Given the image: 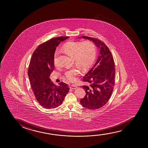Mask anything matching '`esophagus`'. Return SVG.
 Here are the masks:
<instances>
[{"instance_id": "1", "label": "esophagus", "mask_w": 148, "mask_h": 148, "mask_svg": "<svg viewBox=\"0 0 148 148\" xmlns=\"http://www.w3.org/2000/svg\"><path fill=\"white\" fill-rule=\"evenodd\" d=\"M70 88H71V89H76L77 88V86L76 85H75V84H72V85H71V86H70Z\"/></svg>"}]
</instances>
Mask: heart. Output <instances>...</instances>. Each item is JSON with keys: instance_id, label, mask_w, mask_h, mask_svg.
Instances as JSON below:
<instances>
[{"instance_id": "1", "label": "heart", "mask_w": 148, "mask_h": 148, "mask_svg": "<svg viewBox=\"0 0 148 148\" xmlns=\"http://www.w3.org/2000/svg\"><path fill=\"white\" fill-rule=\"evenodd\" d=\"M63 49L67 55L73 57L74 61L77 66L65 72L64 75L69 81H75L80 72V68L85 70L89 68L95 61L97 53V47L93 41L89 40L72 41L64 45ZM59 51H55L53 62L55 67L60 66L58 57Z\"/></svg>"}]
</instances>
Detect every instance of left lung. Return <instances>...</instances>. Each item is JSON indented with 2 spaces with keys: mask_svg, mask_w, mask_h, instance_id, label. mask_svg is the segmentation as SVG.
<instances>
[{
  "mask_svg": "<svg viewBox=\"0 0 148 148\" xmlns=\"http://www.w3.org/2000/svg\"><path fill=\"white\" fill-rule=\"evenodd\" d=\"M95 43L100 47V55L93 67L83 77L87 85L82 87L86 95L80 99V103L88 109L97 110L107 103L111 97L115 85V68L113 57L105 43L97 38L82 36Z\"/></svg>",
  "mask_w": 148,
  "mask_h": 148,
  "instance_id": "obj_1",
  "label": "left lung"
}]
</instances>
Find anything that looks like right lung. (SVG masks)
<instances>
[{"instance_id": "obj_1", "label": "right lung", "mask_w": 148, "mask_h": 148, "mask_svg": "<svg viewBox=\"0 0 148 148\" xmlns=\"http://www.w3.org/2000/svg\"><path fill=\"white\" fill-rule=\"evenodd\" d=\"M68 36L57 37L43 43L33 53L28 70L31 87L40 105L45 109H53L61 105L69 85L61 82L59 86L51 81L49 76L55 69L53 58L57 47Z\"/></svg>"}]
</instances>
